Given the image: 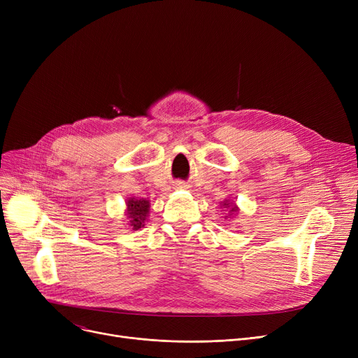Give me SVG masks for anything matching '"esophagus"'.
<instances>
[{"label": "esophagus", "mask_w": 358, "mask_h": 358, "mask_svg": "<svg viewBox=\"0 0 358 358\" xmlns=\"http://www.w3.org/2000/svg\"><path fill=\"white\" fill-rule=\"evenodd\" d=\"M178 185H180V184H178Z\"/></svg>", "instance_id": "34e87169"}]
</instances>
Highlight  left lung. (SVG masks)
<instances>
[{"label": "left lung", "instance_id": "1", "mask_svg": "<svg viewBox=\"0 0 358 358\" xmlns=\"http://www.w3.org/2000/svg\"><path fill=\"white\" fill-rule=\"evenodd\" d=\"M220 208H223L224 210L228 212V216H224V219H227V217H234V216H236V215L239 213V208H238L236 201H235V200H231V199L223 200V201L220 203Z\"/></svg>", "mask_w": 358, "mask_h": 358}]
</instances>
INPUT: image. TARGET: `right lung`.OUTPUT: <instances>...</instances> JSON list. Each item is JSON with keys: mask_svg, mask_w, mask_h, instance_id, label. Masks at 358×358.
Here are the masks:
<instances>
[{"mask_svg": "<svg viewBox=\"0 0 358 358\" xmlns=\"http://www.w3.org/2000/svg\"><path fill=\"white\" fill-rule=\"evenodd\" d=\"M150 203L146 199H136V197H127L126 200V219L127 224L134 229L139 231L145 227V222L149 216Z\"/></svg>", "mask_w": 358, "mask_h": 358, "instance_id": "obj_1", "label": "right lung"}]
</instances>
